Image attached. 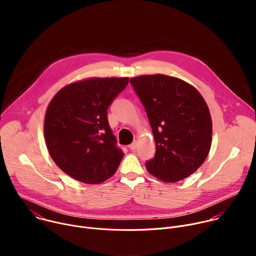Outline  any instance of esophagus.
<instances>
[{"label": "esophagus", "mask_w": 256, "mask_h": 256, "mask_svg": "<svg viewBox=\"0 0 256 256\" xmlns=\"http://www.w3.org/2000/svg\"><path fill=\"white\" fill-rule=\"evenodd\" d=\"M128 148H130L132 151L136 150V140H134V142H132L128 146Z\"/></svg>", "instance_id": "obj_1"}]
</instances>
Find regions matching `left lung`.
<instances>
[{
  "mask_svg": "<svg viewBox=\"0 0 256 256\" xmlns=\"http://www.w3.org/2000/svg\"><path fill=\"white\" fill-rule=\"evenodd\" d=\"M147 112L156 142L146 162L150 174L176 182L196 172L212 144V118L200 92L186 81L162 74L130 78Z\"/></svg>",
  "mask_w": 256,
  "mask_h": 256,
  "instance_id": "left-lung-1",
  "label": "left lung"
}]
</instances>
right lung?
I'll list each match as a JSON object with an SVG mask.
<instances>
[{
  "label": "right lung",
  "instance_id": "right-lung-1",
  "mask_svg": "<svg viewBox=\"0 0 256 256\" xmlns=\"http://www.w3.org/2000/svg\"><path fill=\"white\" fill-rule=\"evenodd\" d=\"M128 78H89L62 88L50 102L44 138L54 163L68 175L98 184L118 170L124 153L116 147L107 109Z\"/></svg>",
  "mask_w": 256,
  "mask_h": 256
}]
</instances>
